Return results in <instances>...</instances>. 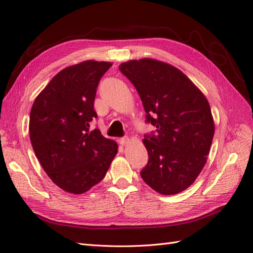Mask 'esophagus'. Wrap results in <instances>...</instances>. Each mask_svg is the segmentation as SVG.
Listing matches in <instances>:
<instances>
[{
  "label": "esophagus",
  "mask_w": 253,
  "mask_h": 253,
  "mask_svg": "<svg viewBox=\"0 0 253 253\" xmlns=\"http://www.w3.org/2000/svg\"><path fill=\"white\" fill-rule=\"evenodd\" d=\"M128 141H129V138H128L127 136L122 137V138H120V139H119V142H120V144H121V145H126V143H128Z\"/></svg>",
  "instance_id": "esophagus-1"
}]
</instances>
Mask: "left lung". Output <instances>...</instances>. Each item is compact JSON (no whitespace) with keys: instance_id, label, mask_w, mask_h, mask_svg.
I'll use <instances>...</instances> for the list:
<instances>
[{"instance_id":"8db88e82","label":"left lung","mask_w":253,"mask_h":253,"mask_svg":"<svg viewBox=\"0 0 253 253\" xmlns=\"http://www.w3.org/2000/svg\"><path fill=\"white\" fill-rule=\"evenodd\" d=\"M119 71L138 91L145 122L149 160L141 178L156 192L177 194L192 185L207 162L214 135L208 100L177 68L153 59L132 60Z\"/></svg>"}]
</instances>
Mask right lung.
Segmentation results:
<instances>
[{
	"label": "right lung",
	"instance_id": "right-lung-1",
	"mask_svg": "<svg viewBox=\"0 0 253 253\" xmlns=\"http://www.w3.org/2000/svg\"><path fill=\"white\" fill-rule=\"evenodd\" d=\"M110 62L84 61L58 73L36 98L30 111V142L37 158L58 187L81 194L100 182L117 154L90 121L98 84Z\"/></svg>",
	"mask_w": 253,
	"mask_h": 253
}]
</instances>
